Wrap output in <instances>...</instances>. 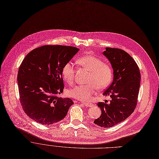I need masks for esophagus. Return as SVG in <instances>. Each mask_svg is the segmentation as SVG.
Listing matches in <instances>:
<instances>
[{"label":"esophagus","mask_w":159,"mask_h":159,"mask_svg":"<svg viewBox=\"0 0 159 159\" xmlns=\"http://www.w3.org/2000/svg\"><path fill=\"white\" fill-rule=\"evenodd\" d=\"M82 104L86 107H91L93 106V104H90V103H88V102H82Z\"/></svg>","instance_id":"obj_1"}]
</instances>
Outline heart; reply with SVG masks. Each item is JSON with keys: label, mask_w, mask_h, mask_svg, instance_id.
Here are the masks:
<instances>
[{"label": "heart", "mask_w": 159, "mask_h": 159, "mask_svg": "<svg viewBox=\"0 0 159 159\" xmlns=\"http://www.w3.org/2000/svg\"><path fill=\"white\" fill-rule=\"evenodd\" d=\"M78 65L90 71L86 85H76L67 90V95L81 101H89L95 93L97 88L103 89L110 84L113 79V71L108 64L93 55H86L78 58ZM75 69L71 62L66 63L62 68V77L68 82L71 83L75 77Z\"/></svg>", "instance_id": "1"}]
</instances>
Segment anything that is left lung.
<instances>
[{"label":"left lung","instance_id":"obj_1","mask_svg":"<svg viewBox=\"0 0 159 159\" xmlns=\"http://www.w3.org/2000/svg\"><path fill=\"white\" fill-rule=\"evenodd\" d=\"M103 55L110 61L113 70L111 85L103 95L111 100L99 102L101 115L94 120L97 126L111 128L124 120L135 110L140 88V73L135 60L125 51L118 48H106Z\"/></svg>","mask_w":159,"mask_h":159}]
</instances>
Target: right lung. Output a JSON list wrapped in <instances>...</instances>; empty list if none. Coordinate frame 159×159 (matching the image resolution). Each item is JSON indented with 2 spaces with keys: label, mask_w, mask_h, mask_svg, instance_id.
Instances as JSON below:
<instances>
[{
  "label": "right lung",
  "mask_w": 159,
  "mask_h": 159,
  "mask_svg": "<svg viewBox=\"0 0 159 159\" xmlns=\"http://www.w3.org/2000/svg\"><path fill=\"white\" fill-rule=\"evenodd\" d=\"M79 51L77 48L46 45L35 48L24 58L17 81L20 103L24 112L43 125L62 120L73 104L62 93V68Z\"/></svg>",
  "instance_id": "1"
}]
</instances>
